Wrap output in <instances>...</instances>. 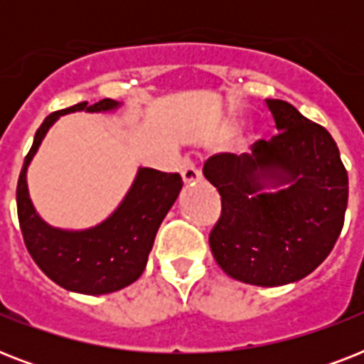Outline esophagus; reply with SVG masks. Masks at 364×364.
Masks as SVG:
<instances>
[{
    "label": "esophagus",
    "instance_id": "esophagus-1",
    "mask_svg": "<svg viewBox=\"0 0 364 364\" xmlns=\"http://www.w3.org/2000/svg\"><path fill=\"white\" fill-rule=\"evenodd\" d=\"M181 176L185 185H194V183L200 181V170L194 164V160L185 159L181 162Z\"/></svg>",
    "mask_w": 364,
    "mask_h": 364
}]
</instances>
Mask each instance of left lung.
<instances>
[{
    "instance_id": "1",
    "label": "left lung",
    "mask_w": 364,
    "mask_h": 364,
    "mask_svg": "<svg viewBox=\"0 0 364 364\" xmlns=\"http://www.w3.org/2000/svg\"><path fill=\"white\" fill-rule=\"evenodd\" d=\"M277 134L251 153H219L204 164L221 194L210 234L217 264L238 282L279 287L306 277L344 227L348 171L336 141L283 100H266Z\"/></svg>"
}]
</instances>
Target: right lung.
<instances>
[{
	"label": "right lung",
	"mask_w": 364,
	"mask_h": 364,
	"mask_svg": "<svg viewBox=\"0 0 364 364\" xmlns=\"http://www.w3.org/2000/svg\"><path fill=\"white\" fill-rule=\"evenodd\" d=\"M119 105L115 100L105 98L94 105L81 102L50 113L37 128L33 145L20 170L16 208L26 247L36 264L54 283L73 293L107 294L136 282L147 266L160 223L164 221L183 187L179 173L139 168L119 208L96 227L64 230L50 227L37 215L28 193L26 173L48 128L68 113H105Z\"/></svg>",
	"instance_id": "obj_1"
}]
</instances>
